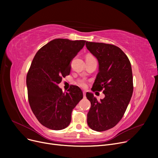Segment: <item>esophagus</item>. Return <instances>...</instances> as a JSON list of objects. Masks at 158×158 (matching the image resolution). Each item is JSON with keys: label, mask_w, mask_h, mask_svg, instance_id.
Wrapping results in <instances>:
<instances>
[{"label": "esophagus", "mask_w": 158, "mask_h": 158, "mask_svg": "<svg viewBox=\"0 0 158 158\" xmlns=\"http://www.w3.org/2000/svg\"><path fill=\"white\" fill-rule=\"evenodd\" d=\"M83 97H84V98H86V92H85V91H83Z\"/></svg>", "instance_id": "obj_1"}]
</instances>
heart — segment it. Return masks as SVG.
Instances as JSON below:
<instances>
[{
	"label": "heart",
	"instance_id": "heart-1",
	"mask_svg": "<svg viewBox=\"0 0 158 158\" xmlns=\"http://www.w3.org/2000/svg\"><path fill=\"white\" fill-rule=\"evenodd\" d=\"M92 57H94L91 55H88L86 57V58H92ZM77 85L82 88H85L87 86L86 82L85 80H84V79H79L77 81Z\"/></svg>",
	"mask_w": 158,
	"mask_h": 158
}]
</instances>
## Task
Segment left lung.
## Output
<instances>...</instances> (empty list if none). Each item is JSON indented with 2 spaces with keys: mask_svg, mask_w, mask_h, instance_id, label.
I'll return each mask as SVG.
<instances>
[{
  "mask_svg": "<svg viewBox=\"0 0 158 158\" xmlns=\"http://www.w3.org/2000/svg\"><path fill=\"white\" fill-rule=\"evenodd\" d=\"M86 48L98 61V73L92 89L103 91L105 97L98 101L86 93L91 102L87 114L88 126L101 132L113 128L125 113L133 92L130 61L122 50L114 45L86 41Z\"/></svg>",
  "mask_w": 158,
  "mask_h": 158,
  "instance_id": "left-lung-1",
  "label": "left lung"
}]
</instances>
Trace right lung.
I'll return each mask as SVG.
<instances>
[{"mask_svg": "<svg viewBox=\"0 0 158 158\" xmlns=\"http://www.w3.org/2000/svg\"><path fill=\"white\" fill-rule=\"evenodd\" d=\"M85 40L57 38L41 47L33 59L26 77L31 108L41 124L61 130L71 122L73 109L83 97L81 89L72 85L63 93L58 86L70 72V61Z\"/></svg>", "mask_w": 158, "mask_h": 158, "instance_id": "1", "label": "right lung"}]
</instances>
